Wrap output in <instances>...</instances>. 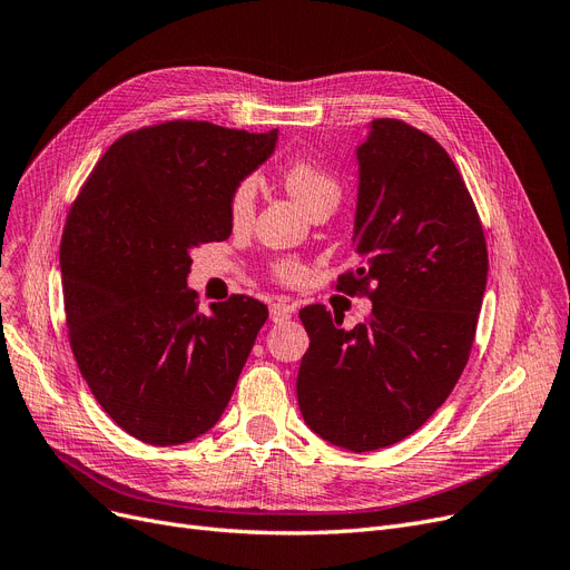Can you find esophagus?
I'll list each match as a JSON object with an SVG mask.
<instances>
[{
    "label": "esophagus",
    "mask_w": 570,
    "mask_h": 570,
    "mask_svg": "<svg viewBox=\"0 0 570 570\" xmlns=\"http://www.w3.org/2000/svg\"><path fill=\"white\" fill-rule=\"evenodd\" d=\"M293 314V305L288 303H275L269 307V318L275 321V324H284V321H288Z\"/></svg>",
    "instance_id": "1"
}]
</instances>
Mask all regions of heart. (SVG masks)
I'll return each instance as SVG.
<instances>
[{"label": "heart", "instance_id": "1", "mask_svg": "<svg viewBox=\"0 0 570 570\" xmlns=\"http://www.w3.org/2000/svg\"><path fill=\"white\" fill-rule=\"evenodd\" d=\"M279 179L295 200L305 207L307 214H314L324 207H337L340 203V195H342L340 179L331 169L318 165L312 158L298 156L288 160L279 169ZM256 200H258V184L254 177H244L233 186L228 197V218L233 228H244L252 224ZM275 275L284 284H298L305 277V267L293 261H284L275 265Z\"/></svg>", "mask_w": 570, "mask_h": 570}]
</instances>
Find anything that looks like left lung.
Listing matches in <instances>:
<instances>
[{
    "label": "left lung",
    "instance_id": "obj_1",
    "mask_svg": "<svg viewBox=\"0 0 570 570\" xmlns=\"http://www.w3.org/2000/svg\"><path fill=\"white\" fill-rule=\"evenodd\" d=\"M356 160L358 265L335 288L365 293L373 314L344 331L324 305L301 309L298 405L318 438L373 452L448 401L473 350L489 258L473 197L433 137L377 118Z\"/></svg>",
    "mask_w": 570,
    "mask_h": 570
}]
</instances>
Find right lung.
Returning <instances> with one entry per match:
<instances>
[{"label": "right lung", "mask_w": 570, "mask_h": 570, "mask_svg": "<svg viewBox=\"0 0 570 570\" xmlns=\"http://www.w3.org/2000/svg\"><path fill=\"white\" fill-rule=\"evenodd\" d=\"M277 130L167 120L116 139L73 200L60 269L69 344L97 403L167 448L224 414L267 307L246 295L197 309L190 252L233 233L228 197Z\"/></svg>", "instance_id": "obj_1"}]
</instances>
